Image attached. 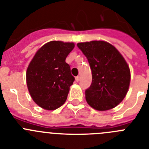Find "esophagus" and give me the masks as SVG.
Wrapping results in <instances>:
<instances>
[{
    "instance_id": "obj_1",
    "label": "esophagus",
    "mask_w": 149,
    "mask_h": 149,
    "mask_svg": "<svg viewBox=\"0 0 149 149\" xmlns=\"http://www.w3.org/2000/svg\"><path fill=\"white\" fill-rule=\"evenodd\" d=\"M75 81H77V82H78V81H80V76H77V77H75Z\"/></svg>"
}]
</instances>
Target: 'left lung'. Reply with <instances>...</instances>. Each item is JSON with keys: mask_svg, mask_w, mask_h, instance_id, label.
Returning a JSON list of instances; mask_svg holds the SVG:
<instances>
[{"mask_svg": "<svg viewBox=\"0 0 149 149\" xmlns=\"http://www.w3.org/2000/svg\"><path fill=\"white\" fill-rule=\"evenodd\" d=\"M87 58L93 81L85 91L86 100L93 108L108 110L120 104L128 90L131 72L119 51L104 41L77 43Z\"/></svg>", "mask_w": 149, "mask_h": 149, "instance_id": "obj_1", "label": "left lung"}]
</instances>
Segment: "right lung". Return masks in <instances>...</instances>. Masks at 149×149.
<instances>
[{
	"instance_id": "right-lung-1",
	"label": "right lung",
	"mask_w": 149,
	"mask_h": 149,
	"mask_svg": "<svg viewBox=\"0 0 149 149\" xmlns=\"http://www.w3.org/2000/svg\"><path fill=\"white\" fill-rule=\"evenodd\" d=\"M74 48L73 42L51 41L38 50L29 64L27 88L34 102L42 108L56 110L66 101L74 77L65 59Z\"/></svg>"
}]
</instances>
